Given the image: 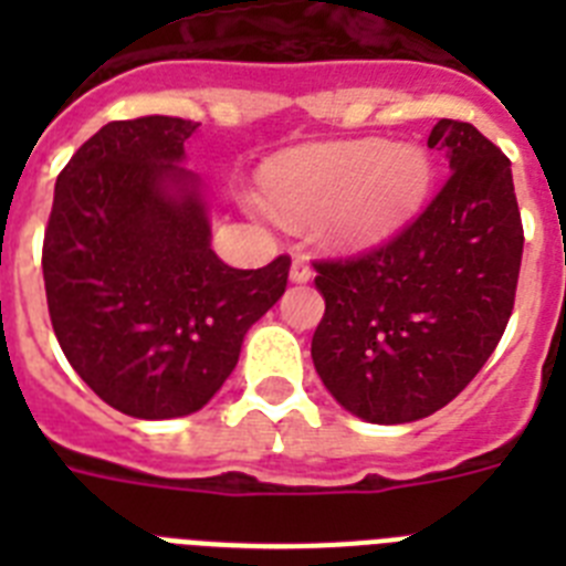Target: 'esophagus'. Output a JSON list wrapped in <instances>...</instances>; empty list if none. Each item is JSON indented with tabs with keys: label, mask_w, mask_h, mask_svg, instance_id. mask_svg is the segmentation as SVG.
Here are the masks:
<instances>
[{
	"label": "esophagus",
	"mask_w": 566,
	"mask_h": 566,
	"mask_svg": "<svg viewBox=\"0 0 566 566\" xmlns=\"http://www.w3.org/2000/svg\"><path fill=\"white\" fill-rule=\"evenodd\" d=\"M289 280L292 283H308L312 280V266L303 258H294L292 269H289Z\"/></svg>",
	"instance_id": "1"
}]
</instances>
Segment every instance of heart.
Here are the masks:
<instances>
[{"label": "heart", "mask_w": 566, "mask_h": 566, "mask_svg": "<svg viewBox=\"0 0 566 566\" xmlns=\"http://www.w3.org/2000/svg\"><path fill=\"white\" fill-rule=\"evenodd\" d=\"M433 164L419 144L382 138L312 144L274 158L263 172L269 201L286 221H317L332 252L363 254L385 247L419 214Z\"/></svg>", "instance_id": "1"}]
</instances>
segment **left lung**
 <instances>
[{"label":"left lung","mask_w":566,"mask_h":566,"mask_svg":"<svg viewBox=\"0 0 566 566\" xmlns=\"http://www.w3.org/2000/svg\"><path fill=\"white\" fill-rule=\"evenodd\" d=\"M451 178L402 234L357 260L314 263L326 314L319 379L374 424L431 417L482 371L507 326L522 266L510 161L473 124L439 118L428 147Z\"/></svg>","instance_id":"1"}]
</instances>
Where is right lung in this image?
Returning <instances> with one entry per match:
<instances>
[{"mask_svg": "<svg viewBox=\"0 0 566 566\" xmlns=\"http://www.w3.org/2000/svg\"><path fill=\"white\" fill-rule=\"evenodd\" d=\"M195 124L109 122L62 169L44 232L50 319L67 363L115 411L175 419L221 391L292 260L232 269L212 252L209 195L181 167Z\"/></svg>", "mask_w": 566, "mask_h": 566, "instance_id": "1", "label": "right lung"}]
</instances>
